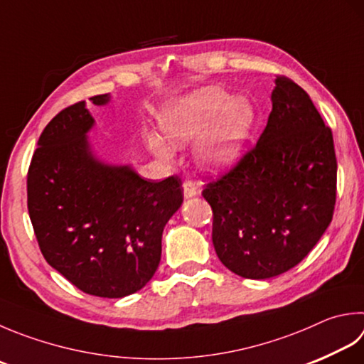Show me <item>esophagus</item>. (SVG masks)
<instances>
[{"label": "esophagus", "instance_id": "obj_1", "mask_svg": "<svg viewBox=\"0 0 364 364\" xmlns=\"http://www.w3.org/2000/svg\"><path fill=\"white\" fill-rule=\"evenodd\" d=\"M182 187H183V196L187 198V200H190V198H193V196L200 193V188H198L196 185L193 182H190V181L183 182Z\"/></svg>", "mask_w": 364, "mask_h": 364}]
</instances>
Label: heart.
Segmentation results:
<instances>
[{"label": "heart", "instance_id": "1", "mask_svg": "<svg viewBox=\"0 0 364 364\" xmlns=\"http://www.w3.org/2000/svg\"><path fill=\"white\" fill-rule=\"evenodd\" d=\"M255 119L249 98L241 95L230 98L222 88L203 87L171 101L159 122L163 134L176 147L200 138L195 146L198 161L209 173H222L241 159ZM170 144L160 136L147 134L149 149L164 163L174 160Z\"/></svg>", "mask_w": 364, "mask_h": 364}]
</instances>
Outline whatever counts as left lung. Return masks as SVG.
<instances>
[{
	"label": "left lung",
	"instance_id": "8db88e82",
	"mask_svg": "<svg viewBox=\"0 0 364 364\" xmlns=\"http://www.w3.org/2000/svg\"><path fill=\"white\" fill-rule=\"evenodd\" d=\"M274 82L272 111L255 149L203 191L214 212L217 257L255 280L296 266L331 223L336 203L331 129L298 84Z\"/></svg>",
	"mask_w": 364,
	"mask_h": 364
}]
</instances>
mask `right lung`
I'll list each match as a JSON object with an SVG mask.
<instances>
[{"instance_id": "add662e5", "label": "right lung", "mask_w": 364, "mask_h": 364, "mask_svg": "<svg viewBox=\"0 0 364 364\" xmlns=\"http://www.w3.org/2000/svg\"><path fill=\"white\" fill-rule=\"evenodd\" d=\"M106 106L111 95L90 98ZM85 101L49 122L28 169V212L41 252L84 293L123 298L146 287L161 258V236L183 201L181 181L149 182L132 164L100 159L88 138Z\"/></svg>"}]
</instances>
